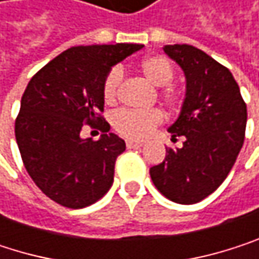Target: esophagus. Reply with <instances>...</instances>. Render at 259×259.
<instances>
[{"instance_id":"esophagus-1","label":"esophagus","mask_w":259,"mask_h":259,"mask_svg":"<svg viewBox=\"0 0 259 259\" xmlns=\"http://www.w3.org/2000/svg\"><path fill=\"white\" fill-rule=\"evenodd\" d=\"M125 146H127V149H140V147H143V143H137V141H127V143H125Z\"/></svg>"}]
</instances>
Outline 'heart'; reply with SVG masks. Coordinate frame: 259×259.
Here are the masks:
<instances>
[{
	"label": "heart",
	"instance_id": "1",
	"mask_svg": "<svg viewBox=\"0 0 259 259\" xmlns=\"http://www.w3.org/2000/svg\"><path fill=\"white\" fill-rule=\"evenodd\" d=\"M141 71L146 78L153 83L155 86H165L173 78V66L171 63L162 56H150L141 62ZM122 80V69L115 66L109 71L103 83V98L107 104H112L116 100L118 86ZM164 98L168 104H176L181 100V95L176 89L167 88L164 91ZM162 122V113L158 109L152 110H134V109H122L118 110L113 118L112 124L115 131L125 138L131 140H144L147 138L153 128Z\"/></svg>",
	"mask_w": 259,
	"mask_h": 259
}]
</instances>
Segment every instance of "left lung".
Listing matches in <instances>:
<instances>
[{"label":"left lung","mask_w":259,"mask_h":259,"mask_svg":"<svg viewBox=\"0 0 259 259\" xmlns=\"http://www.w3.org/2000/svg\"><path fill=\"white\" fill-rule=\"evenodd\" d=\"M165 54L184 71L187 91L171 138L182 149H167L165 159L150 168L158 191L181 205L212 194L228 178L244 143L247 109L231 71L193 45H165Z\"/></svg>","instance_id":"left-lung-1"}]
</instances>
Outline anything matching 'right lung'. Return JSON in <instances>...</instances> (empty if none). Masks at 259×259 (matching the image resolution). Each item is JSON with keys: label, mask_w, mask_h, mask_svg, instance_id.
Listing matches in <instances>:
<instances>
[{"label": "right lung", "mask_w": 259, "mask_h": 259, "mask_svg": "<svg viewBox=\"0 0 259 259\" xmlns=\"http://www.w3.org/2000/svg\"><path fill=\"white\" fill-rule=\"evenodd\" d=\"M140 44L72 47L37 71L21 98L15 137L27 173L56 203L78 209L101 199L125 143L100 115L103 83L113 65L141 50ZM83 123L103 132L81 139Z\"/></svg>", "instance_id": "1"}]
</instances>
